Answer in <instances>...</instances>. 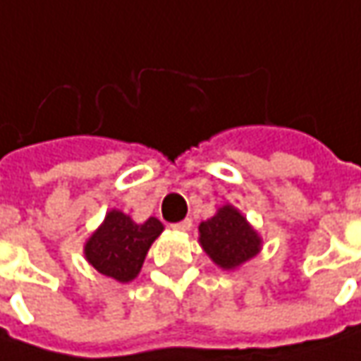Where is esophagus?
Segmentation results:
<instances>
[{"label": "esophagus", "instance_id": "1", "mask_svg": "<svg viewBox=\"0 0 361 361\" xmlns=\"http://www.w3.org/2000/svg\"><path fill=\"white\" fill-rule=\"evenodd\" d=\"M173 229H178V231H188L191 227V219H183V221H178L171 225Z\"/></svg>", "mask_w": 361, "mask_h": 361}]
</instances>
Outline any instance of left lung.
I'll use <instances>...</instances> for the list:
<instances>
[{"label": "left lung", "mask_w": 361, "mask_h": 361, "mask_svg": "<svg viewBox=\"0 0 361 361\" xmlns=\"http://www.w3.org/2000/svg\"><path fill=\"white\" fill-rule=\"evenodd\" d=\"M200 241L221 269H235L252 259L261 249L259 235L231 205H225L215 217L201 223Z\"/></svg>", "instance_id": "1"}]
</instances>
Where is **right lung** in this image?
Instances as JSON below:
<instances>
[{
  "label": "right lung",
  "mask_w": 361,
  "mask_h": 361,
  "mask_svg": "<svg viewBox=\"0 0 361 361\" xmlns=\"http://www.w3.org/2000/svg\"><path fill=\"white\" fill-rule=\"evenodd\" d=\"M161 231L164 225L156 217L138 225L128 215L114 209L88 239L85 255L98 273L128 283L140 273L149 245Z\"/></svg>",
  "instance_id": "1"
}]
</instances>
